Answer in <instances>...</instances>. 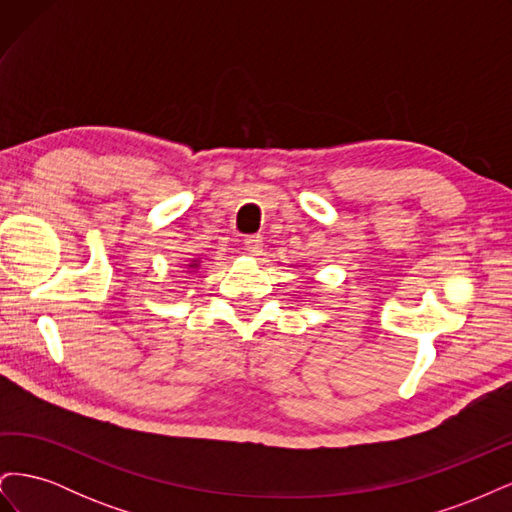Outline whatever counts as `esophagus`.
<instances>
[{"instance_id": "1", "label": "esophagus", "mask_w": 512, "mask_h": 512, "mask_svg": "<svg viewBox=\"0 0 512 512\" xmlns=\"http://www.w3.org/2000/svg\"><path fill=\"white\" fill-rule=\"evenodd\" d=\"M262 247H265V243H262L260 235H252V237L245 239V250L250 252L252 256H260L262 254Z\"/></svg>"}]
</instances>
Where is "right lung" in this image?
Returning a JSON list of instances; mask_svg holds the SVG:
<instances>
[{
  "instance_id": "1",
  "label": "right lung",
  "mask_w": 512,
  "mask_h": 512,
  "mask_svg": "<svg viewBox=\"0 0 512 512\" xmlns=\"http://www.w3.org/2000/svg\"><path fill=\"white\" fill-rule=\"evenodd\" d=\"M198 265H200V260H192L190 265H188V269H198Z\"/></svg>"
}]
</instances>
